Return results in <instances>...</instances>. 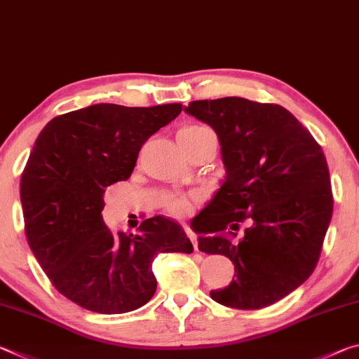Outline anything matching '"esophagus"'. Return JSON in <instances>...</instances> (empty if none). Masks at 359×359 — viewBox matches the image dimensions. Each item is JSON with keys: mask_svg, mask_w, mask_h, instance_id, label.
Wrapping results in <instances>:
<instances>
[{"mask_svg": "<svg viewBox=\"0 0 359 359\" xmlns=\"http://www.w3.org/2000/svg\"><path fill=\"white\" fill-rule=\"evenodd\" d=\"M184 232L187 233V237H189V238H191V242H192V245H194V250H196V251H198V243H197V235H196V233H194V232L191 231V229H189V227H187V226H184Z\"/></svg>", "mask_w": 359, "mask_h": 359, "instance_id": "1", "label": "esophagus"}]
</instances>
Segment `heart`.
Instances as JSON below:
<instances>
[{"label":"heart","mask_w":359,"mask_h":359,"mask_svg":"<svg viewBox=\"0 0 359 359\" xmlns=\"http://www.w3.org/2000/svg\"><path fill=\"white\" fill-rule=\"evenodd\" d=\"M207 130H210V128L203 127V126H184L178 132V140H180V143L183 144V143H186V141L194 140L196 137H198V135H202ZM165 208L170 215L183 216L191 211V202L184 197H175V198H172V201L167 202Z\"/></svg>","instance_id":"b5f03b06"}]
</instances>
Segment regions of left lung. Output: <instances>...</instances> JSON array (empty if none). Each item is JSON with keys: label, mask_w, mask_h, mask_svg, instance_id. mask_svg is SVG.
<instances>
[{"label": "left lung", "mask_w": 359, "mask_h": 359, "mask_svg": "<svg viewBox=\"0 0 359 359\" xmlns=\"http://www.w3.org/2000/svg\"><path fill=\"white\" fill-rule=\"evenodd\" d=\"M184 111L218 135L226 167L218 192L192 219L202 233L198 250L235 266V280L210 296L240 310L272 305L301 286L320 259L334 205L321 146L275 103L226 97L196 100ZM243 220L250 227L235 241Z\"/></svg>", "instance_id": "left-lung-1"}]
</instances>
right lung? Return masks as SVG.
<instances>
[{
	"label": "right lung",
	"mask_w": 359,
	"mask_h": 359,
	"mask_svg": "<svg viewBox=\"0 0 359 359\" xmlns=\"http://www.w3.org/2000/svg\"><path fill=\"white\" fill-rule=\"evenodd\" d=\"M181 109L92 104L54 117L34 141L20 178L25 235L50 283L82 309H140L156 292L158 252L194 251L165 216L144 219L138 233L111 232L102 218L104 187L130 178L141 146Z\"/></svg>",
	"instance_id": "right-lung-1"
}]
</instances>
